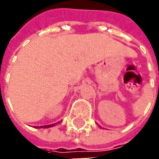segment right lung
Instances as JSON below:
<instances>
[{
	"mask_svg": "<svg viewBox=\"0 0 159 159\" xmlns=\"http://www.w3.org/2000/svg\"><path fill=\"white\" fill-rule=\"evenodd\" d=\"M56 123L51 124V125H47V126H40V127H37V128H40V129H47V128H52L53 126H55Z\"/></svg>",
	"mask_w": 159,
	"mask_h": 159,
	"instance_id": "1",
	"label": "right lung"
}]
</instances>
